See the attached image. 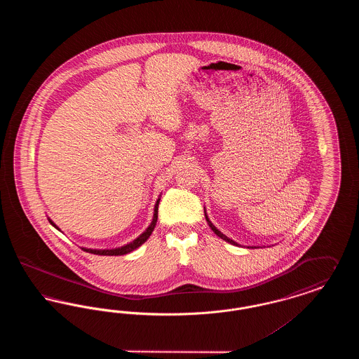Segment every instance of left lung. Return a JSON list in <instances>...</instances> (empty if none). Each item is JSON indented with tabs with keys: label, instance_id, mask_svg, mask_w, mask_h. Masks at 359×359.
<instances>
[{
	"label": "left lung",
	"instance_id": "obj_1",
	"mask_svg": "<svg viewBox=\"0 0 359 359\" xmlns=\"http://www.w3.org/2000/svg\"><path fill=\"white\" fill-rule=\"evenodd\" d=\"M205 221H207V223H208V226L211 227V230H212V231H214V233H215L218 237H221L223 241H226V242H229V243H231V245H237V242H234L233 239L227 238L224 234H222V233H221V231H219V230H218V229H217V227H215V226L211 223V221L208 219V217H207V215H205Z\"/></svg>",
	"mask_w": 359,
	"mask_h": 359
}]
</instances>
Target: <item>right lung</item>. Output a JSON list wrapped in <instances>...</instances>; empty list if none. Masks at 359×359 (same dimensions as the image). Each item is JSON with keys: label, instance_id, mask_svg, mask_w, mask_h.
<instances>
[{"label": "right lung", "instance_id": "add662e5", "mask_svg": "<svg viewBox=\"0 0 359 359\" xmlns=\"http://www.w3.org/2000/svg\"><path fill=\"white\" fill-rule=\"evenodd\" d=\"M158 202H160V199L157 201V203L154 205V221L149 224V227H148L138 238L135 239L133 242H130V243H128V245H125V246H122V248L110 249V250H95V249H85V248H83V250L87 252V253H93V255H98V256H123V255H128V253L133 252L135 249H137L138 246H141L147 239L149 238V236L152 234V231L154 230V226H156V222H157ZM50 222H51L52 226L56 227L55 223L52 222V221H50ZM56 229H57V227H56Z\"/></svg>", "mask_w": 359, "mask_h": 359}]
</instances>
